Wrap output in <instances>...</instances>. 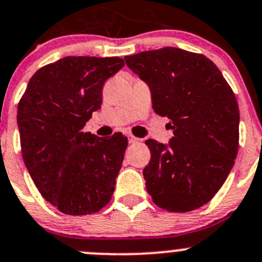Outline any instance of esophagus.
<instances>
[{
  "label": "esophagus",
  "instance_id": "34e87169",
  "mask_svg": "<svg viewBox=\"0 0 262 262\" xmlns=\"http://www.w3.org/2000/svg\"><path fill=\"white\" fill-rule=\"evenodd\" d=\"M129 143H132V144H134V143H138L139 141H141V139L139 138H137V137H133V136H129Z\"/></svg>",
  "mask_w": 262,
  "mask_h": 262
}]
</instances>
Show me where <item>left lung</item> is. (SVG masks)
<instances>
[{
	"label": "left lung",
	"mask_w": 262,
	"mask_h": 262,
	"mask_svg": "<svg viewBox=\"0 0 262 262\" xmlns=\"http://www.w3.org/2000/svg\"><path fill=\"white\" fill-rule=\"evenodd\" d=\"M148 84L156 114L170 119L168 144L147 139L143 170L153 203L185 213L212 200L238 150L239 110L231 86L203 54L166 47L124 58Z\"/></svg>",
	"instance_id": "obj_1"
}]
</instances>
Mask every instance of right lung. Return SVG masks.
<instances>
[{"mask_svg":"<svg viewBox=\"0 0 262 262\" xmlns=\"http://www.w3.org/2000/svg\"><path fill=\"white\" fill-rule=\"evenodd\" d=\"M124 67L118 57H66L34 73L17 106L24 162L44 199L70 215L112 199L128 139L82 132L101 107L102 86Z\"/></svg>","mask_w":262,"mask_h":262,"instance_id":"1","label":"right lung"}]
</instances>
